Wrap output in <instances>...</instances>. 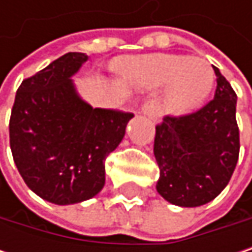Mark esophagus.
<instances>
[{
	"instance_id": "34e87169",
	"label": "esophagus",
	"mask_w": 252,
	"mask_h": 252,
	"mask_svg": "<svg viewBox=\"0 0 252 252\" xmlns=\"http://www.w3.org/2000/svg\"><path fill=\"white\" fill-rule=\"evenodd\" d=\"M141 112L147 117H150L153 121H158L159 120V109L156 106V103L153 100H147L146 103H143L141 106Z\"/></svg>"
}]
</instances>
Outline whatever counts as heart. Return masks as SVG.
Returning a JSON list of instances; mask_svg holds the SVG:
<instances>
[{"label": "heart", "instance_id": "b5f03b06", "mask_svg": "<svg viewBox=\"0 0 252 252\" xmlns=\"http://www.w3.org/2000/svg\"><path fill=\"white\" fill-rule=\"evenodd\" d=\"M126 77L147 89L163 87V105L172 114H184L200 106L215 84L213 67L201 58L184 55H146L132 58Z\"/></svg>", "mask_w": 252, "mask_h": 252}]
</instances>
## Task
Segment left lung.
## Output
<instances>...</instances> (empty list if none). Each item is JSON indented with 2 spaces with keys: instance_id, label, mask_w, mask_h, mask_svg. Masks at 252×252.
<instances>
[{
  "instance_id": "8db88e82",
  "label": "left lung",
  "mask_w": 252,
  "mask_h": 252,
  "mask_svg": "<svg viewBox=\"0 0 252 252\" xmlns=\"http://www.w3.org/2000/svg\"><path fill=\"white\" fill-rule=\"evenodd\" d=\"M213 70L218 86L209 103L191 114L165 115L156 126V189L175 206L197 207L216 198L239 158L236 93L219 68Z\"/></svg>"
}]
</instances>
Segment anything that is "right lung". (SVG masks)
<instances>
[{
    "label": "right lung",
    "mask_w": 252,
    "mask_h": 252,
    "mask_svg": "<svg viewBox=\"0 0 252 252\" xmlns=\"http://www.w3.org/2000/svg\"><path fill=\"white\" fill-rule=\"evenodd\" d=\"M87 55L68 52L17 89L10 147L26 185L54 204L94 197L105 185V160L126 134L132 114L92 108L70 77Z\"/></svg>",
    "instance_id": "right-lung-1"
}]
</instances>
